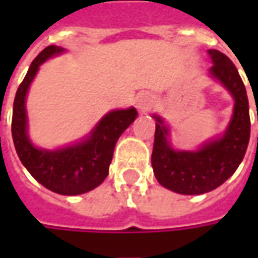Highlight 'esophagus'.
<instances>
[{"label":"esophagus","mask_w":258,"mask_h":258,"mask_svg":"<svg viewBox=\"0 0 258 258\" xmlns=\"http://www.w3.org/2000/svg\"><path fill=\"white\" fill-rule=\"evenodd\" d=\"M152 103H154V97H152V94L148 93V92H142V93H139L136 96V107L141 112L149 110Z\"/></svg>","instance_id":"1"}]
</instances>
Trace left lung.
Wrapping results in <instances>:
<instances>
[{"label": "left lung", "instance_id": "obj_1", "mask_svg": "<svg viewBox=\"0 0 258 258\" xmlns=\"http://www.w3.org/2000/svg\"><path fill=\"white\" fill-rule=\"evenodd\" d=\"M208 54L213 61L208 75L234 99L233 114L224 134L195 151H179L169 142L171 129L164 117L152 116L156 120L152 151L155 176L166 189L182 195H201L225 182L241 164L250 141L248 97L238 70L221 51L208 50Z\"/></svg>", "mask_w": 258, "mask_h": 258}]
</instances>
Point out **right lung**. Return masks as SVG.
Instances as JSON below:
<instances>
[{
	"label": "right lung",
	"instance_id": "obj_1",
	"mask_svg": "<svg viewBox=\"0 0 258 258\" xmlns=\"http://www.w3.org/2000/svg\"><path fill=\"white\" fill-rule=\"evenodd\" d=\"M64 51L63 47L48 45L31 63L15 94L11 132L17 155L35 181L60 195H80L106 179L116 142L134 123L138 112L135 107L110 110L82 141L57 149L37 148L28 136L25 99L40 66Z\"/></svg>",
	"mask_w": 258,
	"mask_h": 258
}]
</instances>
